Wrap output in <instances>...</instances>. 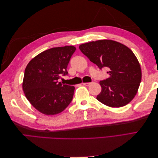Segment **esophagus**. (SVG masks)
Returning a JSON list of instances; mask_svg holds the SVG:
<instances>
[{"instance_id": "34e87169", "label": "esophagus", "mask_w": 158, "mask_h": 158, "mask_svg": "<svg viewBox=\"0 0 158 158\" xmlns=\"http://www.w3.org/2000/svg\"><path fill=\"white\" fill-rule=\"evenodd\" d=\"M84 85H85V86H88V85L92 84V82H85V83H82Z\"/></svg>"}]
</instances>
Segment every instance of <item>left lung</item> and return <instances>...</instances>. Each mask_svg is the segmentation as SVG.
<instances>
[{
  "instance_id": "obj_1",
  "label": "left lung",
  "mask_w": 158,
  "mask_h": 158,
  "mask_svg": "<svg viewBox=\"0 0 158 158\" xmlns=\"http://www.w3.org/2000/svg\"><path fill=\"white\" fill-rule=\"evenodd\" d=\"M81 52L99 69L108 71L109 78L99 82V102L111 107H121L136 95L142 78L140 65L133 52L112 40H98L80 45Z\"/></svg>"
}]
</instances>
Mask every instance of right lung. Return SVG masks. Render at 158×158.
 I'll return each instance as SVG.
<instances>
[{"label":"right lung","mask_w":158,"mask_h":158,"mask_svg":"<svg viewBox=\"0 0 158 158\" xmlns=\"http://www.w3.org/2000/svg\"><path fill=\"white\" fill-rule=\"evenodd\" d=\"M76 51L74 46L54 47L37 55L27 64L22 88L26 98L41 113L58 114L73 98L74 87L59 82L68 74L67 66Z\"/></svg>","instance_id":"right-lung-1"}]
</instances>
